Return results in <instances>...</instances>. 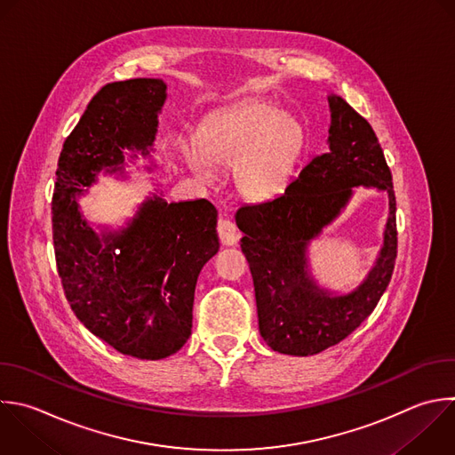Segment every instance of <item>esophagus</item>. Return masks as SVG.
<instances>
[{"label":"esophagus","instance_id":"obj_1","mask_svg":"<svg viewBox=\"0 0 455 455\" xmlns=\"http://www.w3.org/2000/svg\"><path fill=\"white\" fill-rule=\"evenodd\" d=\"M217 233H219V238H220V242H222L224 245H235V243L240 240V231H238V228H236L229 219H224V217L219 219Z\"/></svg>","mask_w":455,"mask_h":455}]
</instances>
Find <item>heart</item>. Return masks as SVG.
<instances>
[{
    "label": "heart",
    "mask_w": 455,
    "mask_h": 455,
    "mask_svg": "<svg viewBox=\"0 0 455 455\" xmlns=\"http://www.w3.org/2000/svg\"><path fill=\"white\" fill-rule=\"evenodd\" d=\"M304 126L265 101H249L212 116L199 132V149L183 146L194 176L213 181V169H233L238 194L249 201L281 196L306 151Z\"/></svg>",
    "instance_id": "obj_1"
}]
</instances>
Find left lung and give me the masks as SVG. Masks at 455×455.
I'll return each instance as SVG.
<instances>
[{
  "instance_id": "left-lung-1",
  "label": "left lung",
  "mask_w": 455,
  "mask_h": 455,
  "mask_svg": "<svg viewBox=\"0 0 455 455\" xmlns=\"http://www.w3.org/2000/svg\"><path fill=\"white\" fill-rule=\"evenodd\" d=\"M327 153L315 156L281 196L243 204L235 215L254 281L261 338L272 350L290 355L318 354L354 332L386 291L396 259V201L382 148L368 121L343 98L327 94ZM359 184L388 192L385 243L354 292L331 296L312 281L305 249Z\"/></svg>"
}]
</instances>
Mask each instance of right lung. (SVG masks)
Wrapping results in <instances>:
<instances>
[{
  "instance_id": "1",
  "label": "right lung",
  "mask_w": 455,
  "mask_h": 455,
  "mask_svg": "<svg viewBox=\"0 0 455 455\" xmlns=\"http://www.w3.org/2000/svg\"><path fill=\"white\" fill-rule=\"evenodd\" d=\"M165 98L167 85L155 78L105 85L64 142L52 201L57 270L71 309L92 334L139 359L172 355L192 334L197 275L219 251L217 210L206 199L153 196L128 228L100 238L75 197L103 169L121 171L123 149L149 155Z\"/></svg>"
}]
</instances>
